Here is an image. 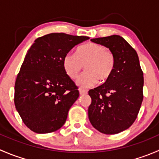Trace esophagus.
Instances as JSON below:
<instances>
[{"label": "esophagus", "mask_w": 159, "mask_h": 159, "mask_svg": "<svg viewBox=\"0 0 159 159\" xmlns=\"http://www.w3.org/2000/svg\"><path fill=\"white\" fill-rule=\"evenodd\" d=\"M79 93L80 94H85L88 93L87 90H84V89H79Z\"/></svg>", "instance_id": "1"}]
</instances>
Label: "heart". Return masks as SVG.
<instances>
[{"mask_svg": "<svg viewBox=\"0 0 159 159\" xmlns=\"http://www.w3.org/2000/svg\"><path fill=\"white\" fill-rule=\"evenodd\" d=\"M86 71L81 74L76 84L82 89L92 87L98 81L108 79L115 67V56L110 50L95 43H88L77 48L75 54H68L63 59V68L71 79L77 78L84 65Z\"/></svg>", "mask_w": 159, "mask_h": 159, "instance_id": "obj_1", "label": "heart"}]
</instances>
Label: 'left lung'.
<instances>
[{
	"label": "left lung",
	"mask_w": 159,
	"mask_h": 159,
	"mask_svg": "<svg viewBox=\"0 0 159 159\" xmlns=\"http://www.w3.org/2000/svg\"><path fill=\"white\" fill-rule=\"evenodd\" d=\"M108 48L115 67L105 83L89 91V118L93 127L106 134L129 129L135 121L143 100V72L135 50L119 35L93 38Z\"/></svg>",
	"instance_id": "obj_1"
}]
</instances>
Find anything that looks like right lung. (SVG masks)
<instances>
[{"mask_svg":"<svg viewBox=\"0 0 159 159\" xmlns=\"http://www.w3.org/2000/svg\"><path fill=\"white\" fill-rule=\"evenodd\" d=\"M89 37L51 33L38 38L27 51L14 85V105L25 125L45 134L62 127L79 96L63 68L65 56Z\"/></svg>","mask_w":159,"mask_h":159,"instance_id":"right-lung-1","label":"right lung"}]
</instances>
